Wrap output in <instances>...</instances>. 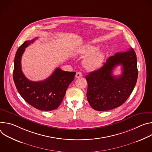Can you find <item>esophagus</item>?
Wrapping results in <instances>:
<instances>
[{
    "mask_svg": "<svg viewBox=\"0 0 152 152\" xmlns=\"http://www.w3.org/2000/svg\"><path fill=\"white\" fill-rule=\"evenodd\" d=\"M83 76V74L80 72H78L76 73V75H75V77L76 78H80V77H81Z\"/></svg>",
    "mask_w": 152,
    "mask_h": 152,
    "instance_id": "34e87169",
    "label": "esophagus"
}]
</instances>
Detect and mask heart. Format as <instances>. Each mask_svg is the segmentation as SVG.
<instances>
[{"label":"heart","mask_w":152,"mask_h":152,"mask_svg":"<svg viewBox=\"0 0 152 152\" xmlns=\"http://www.w3.org/2000/svg\"><path fill=\"white\" fill-rule=\"evenodd\" d=\"M98 48L94 45H86L80 50L81 56H88L84 60V66L90 71L98 69L103 63V56L102 52L97 50Z\"/></svg>","instance_id":"1"}]
</instances>
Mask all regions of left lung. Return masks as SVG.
Instances as JSON below:
<instances>
[{
	"mask_svg": "<svg viewBox=\"0 0 152 152\" xmlns=\"http://www.w3.org/2000/svg\"><path fill=\"white\" fill-rule=\"evenodd\" d=\"M118 65L122 66L123 71L116 77L112 72ZM138 74L137 56L133 49L110 57L101 68L86 76L89 104L98 111L109 110L121 106L135 86Z\"/></svg>",
	"mask_w": 152,
	"mask_h": 152,
	"instance_id": "obj_1",
	"label": "left lung"
}]
</instances>
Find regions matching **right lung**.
Returning <instances> with one entry per match:
<instances>
[{
    "label": "right lung",
    "instance_id": "right-lung-1",
    "mask_svg": "<svg viewBox=\"0 0 152 152\" xmlns=\"http://www.w3.org/2000/svg\"><path fill=\"white\" fill-rule=\"evenodd\" d=\"M36 39L25 42L17 50L13 80L19 93L29 104L40 110H55L61 103L67 88L74 80L75 72L64 71L57 67L43 81L28 80L22 71L21 58L25 48Z\"/></svg>",
    "mask_w": 152,
    "mask_h": 152
}]
</instances>
